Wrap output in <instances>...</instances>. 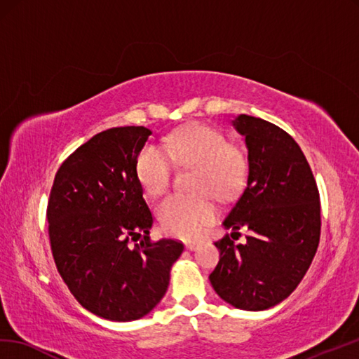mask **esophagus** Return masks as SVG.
<instances>
[{
	"label": "esophagus",
	"instance_id": "1",
	"mask_svg": "<svg viewBox=\"0 0 359 359\" xmlns=\"http://www.w3.org/2000/svg\"><path fill=\"white\" fill-rule=\"evenodd\" d=\"M187 249L188 251H196V249H198V243H188Z\"/></svg>",
	"mask_w": 359,
	"mask_h": 359
}]
</instances>
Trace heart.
Returning a JSON list of instances; mask_svg holds the SVG:
<instances>
[{
    "mask_svg": "<svg viewBox=\"0 0 359 359\" xmlns=\"http://www.w3.org/2000/svg\"><path fill=\"white\" fill-rule=\"evenodd\" d=\"M174 165L196 170L191 189L196 194H172L157 206V219L165 232L180 238L197 237L217 214L212 197L234 198L243 188L248 162L243 151L228 144L220 131L194 125L165 140V149L148 144L136 159V176L149 197L170 188Z\"/></svg>",
    "mask_w": 359,
    "mask_h": 359,
    "instance_id": "b5f03b06",
    "label": "heart"
}]
</instances>
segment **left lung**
<instances>
[{
    "instance_id": "8db88e82",
    "label": "left lung",
    "mask_w": 359,
    "mask_h": 359,
    "mask_svg": "<svg viewBox=\"0 0 359 359\" xmlns=\"http://www.w3.org/2000/svg\"><path fill=\"white\" fill-rule=\"evenodd\" d=\"M249 172L243 193L223 226L252 231L245 245L229 234L215 241L220 262L210 275L215 292L237 309L264 311L294 292L320 243V194L302 148L285 130L238 114Z\"/></svg>"
}]
</instances>
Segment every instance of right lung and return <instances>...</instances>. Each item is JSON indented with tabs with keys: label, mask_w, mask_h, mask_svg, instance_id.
<instances>
[{
	"label": "right lung",
	"mask_w": 359,
	"mask_h": 359,
	"mask_svg": "<svg viewBox=\"0 0 359 359\" xmlns=\"http://www.w3.org/2000/svg\"><path fill=\"white\" fill-rule=\"evenodd\" d=\"M151 131L118 127L91 137L57 170L47 205L57 272L88 312L133 321L151 312L182 255L177 240H149L153 214L136 176Z\"/></svg>",
	"instance_id": "right-lung-1"
}]
</instances>
